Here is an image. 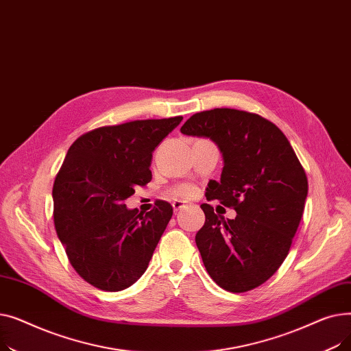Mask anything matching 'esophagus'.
<instances>
[{"label": "esophagus", "instance_id": "34e87169", "mask_svg": "<svg viewBox=\"0 0 351 351\" xmlns=\"http://www.w3.org/2000/svg\"><path fill=\"white\" fill-rule=\"evenodd\" d=\"M172 206H173L175 212H179V210H182L183 208L186 206V204H185V202H182V200H175L173 204H172Z\"/></svg>", "mask_w": 351, "mask_h": 351}]
</instances>
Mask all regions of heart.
<instances>
[{
    "mask_svg": "<svg viewBox=\"0 0 351 351\" xmlns=\"http://www.w3.org/2000/svg\"><path fill=\"white\" fill-rule=\"evenodd\" d=\"M173 193H175L176 196L188 197V196H191V195L193 193V188H191V186H188V185H182V186H178V188L173 191Z\"/></svg>",
    "mask_w": 351,
    "mask_h": 351,
    "instance_id": "1",
    "label": "heart"
}]
</instances>
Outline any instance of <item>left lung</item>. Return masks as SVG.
Segmentation results:
<instances>
[{
    "instance_id": "left-lung-1",
    "label": "left lung",
    "mask_w": 351,
    "mask_h": 351,
    "mask_svg": "<svg viewBox=\"0 0 351 351\" xmlns=\"http://www.w3.org/2000/svg\"><path fill=\"white\" fill-rule=\"evenodd\" d=\"M180 132L217 145L223 169L208 183L206 199L237 213L225 219L200 205L206 220L195 241L209 276L232 293L263 285L286 259L302 220L308 183L300 160L278 126L246 110H204Z\"/></svg>"
}]
</instances>
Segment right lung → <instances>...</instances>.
Segmentation results:
<instances>
[{
	"mask_svg": "<svg viewBox=\"0 0 351 351\" xmlns=\"http://www.w3.org/2000/svg\"><path fill=\"white\" fill-rule=\"evenodd\" d=\"M182 117L102 126L71 145L52 188L53 225L72 267L97 289L119 291L145 273L173 209L151 212L125 200L152 179L155 147Z\"/></svg>",
	"mask_w": 351,
	"mask_h": 351,
	"instance_id": "right-lung-1",
	"label": "right lung"
}]
</instances>
